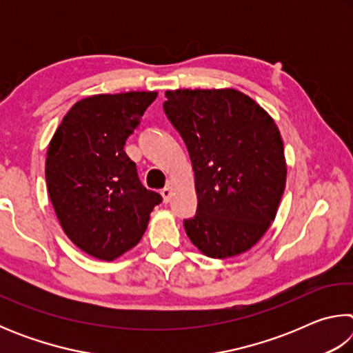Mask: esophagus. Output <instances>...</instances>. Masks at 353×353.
Returning a JSON list of instances; mask_svg holds the SVG:
<instances>
[{"label": "esophagus", "instance_id": "esophagus-1", "mask_svg": "<svg viewBox=\"0 0 353 353\" xmlns=\"http://www.w3.org/2000/svg\"><path fill=\"white\" fill-rule=\"evenodd\" d=\"M160 194H162V198H163V202L165 204H168L170 202V199H171V194H172V191H171V187L170 185H166V187L160 191Z\"/></svg>", "mask_w": 353, "mask_h": 353}]
</instances>
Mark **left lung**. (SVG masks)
Returning a JSON list of instances; mask_svg holds the SVG:
<instances>
[{
  "label": "left lung",
  "instance_id": "obj_1",
  "mask_svg": "<svg viewBox=\"0 0 353 353\" xmlns=\"http://www.w3.org/2000/svg\"><path fill=\"white\" fill-rule=\"evenodd\" d=\"M163 110L187 145L198 210L185 232L202 254L254 248L276 219L286 183L283 141L270 113L234 88L168 90Z\"/></svg>",
  "mask_w": 353,
  "mask_h": 353
}]
</instances>
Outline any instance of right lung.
Returning <instances> with one entry per match:
<instances>
[{"mask_svg": "<svg viewBox=\"0 0 353 353\" xmlns=\"http://www.w3.org/2000/svg\"><path fill=\"white\" fill-rule=\"evenodd\" d=\"M157 92L93 94L71 107L46 152L48 194L67 236L112 261L139 244L162 196L146 190L124 151Z\"/></svg>", "mask_w": 353, "mask_h": 353, "instance_id": "1", "label": "right lung"}]
</instances>
